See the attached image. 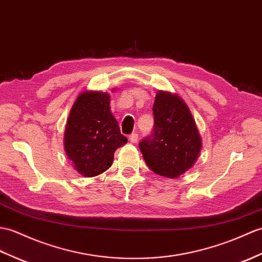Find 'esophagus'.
<instances>
[{"mask_svg": "<svg viewBox=\"0 0 262 262\" xmlns=\"http://www.w3.org/2000/svg\"><path fill=\"white\" fill-rule=\"evenodd\" d=\"M129 141L132 143H137V141H138V134L137 133L130 134V135H129Z\"/></svg>", "mask_w": 262, "mask_h": 262, "instance_id": "34e87169", "label": "esophagus"}]
</instances>
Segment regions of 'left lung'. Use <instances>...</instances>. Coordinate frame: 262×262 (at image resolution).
<instances>
[{
	"label": "left lung",
	"instance_id": "8db88e82",
	"mask_svg": "<svg viewBox=\"0 0 262 262\" xmlns=\"http://www.w3.org/2000/svg\"><path fill=\"white\" fill-rule=\"evenodd\" d=\"M153 115V133L139 143V149L151 171L176 179L194 165L202 148L195 121L186 103L166 91L156 94Z\"/></svg>",
	"mask_w": 262,
	"mask_h": 262
}]
</instances>
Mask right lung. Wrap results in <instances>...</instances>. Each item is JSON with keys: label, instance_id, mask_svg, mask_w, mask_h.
<instances>
[{"label": "right lung", "instance_id": "add662e5", "mask_svg": "<svg viewBox=\"0 0 262 262\" xmlns=\"http://www.w3.org/2000/svg\"><path fill=\"white\" fill-rule=\"evenodd\" d=\"M111 97L84 91L72 106L64 130V150L76 171L97 176L112 166L114 153L127 143L111 112Z\"/></svg>", "mask_w": 262, "mask_h": 262}]
</instances>
